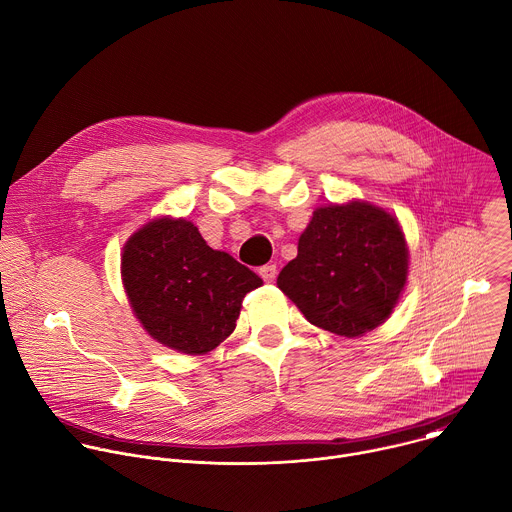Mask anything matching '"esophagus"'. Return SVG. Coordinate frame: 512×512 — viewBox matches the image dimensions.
Wrapping results in <instances>:
<instances>
[{
    "label": "esophagus",
    "mask_w": 512,
    "mask_h": 512,
    "mask_svg": "<svg viewBox=\"0 0 512 512\" xmlns=\"http://www.w3.org/2000/svg\"><path fill=\"white\" fill-rule=\"evenodd\" d=\"M259 275L265 283H271L277 275V267L275 265H263V267H259Z\"/></svg>",
    "instance_id": "esophagus-1"
}]
</instances>
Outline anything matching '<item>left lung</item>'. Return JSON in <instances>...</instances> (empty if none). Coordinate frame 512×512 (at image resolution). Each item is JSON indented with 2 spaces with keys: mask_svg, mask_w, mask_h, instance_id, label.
I'll list each match as a JSON object with an SVG mask.
<instances>
[{
  "mask_svg": "<svg viewBox=\"0 0 512 512\" xmlns=\"http://www.w3.org/2000/svg\"><path fill=\"white\" fill-rule=\"evenodd\" d=\"M406 277L408 247L398 221L352 201L313 211L277 287L309 323L358 337L390 317Z\"/></svg>",
  "mask_w": 512,
  "mask_h": 512,
  "instance_id": "1",
  "label": "left lung"
}]
</instances>
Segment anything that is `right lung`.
I'll use <instances>...</instances> for the list:
<instances>
[{
    "mask_svg": "<svg viewBox=\"0 0 512 512\" xmlns=\"http://www.w3.org/2000/svg\"><path fill=\"white\" fill-rule=\"evenodd\" d=\"M122 281L150 337L183 354H207L227 339L243 297L263 281L215 251L187 219H154L122 251Z\"/></svg>",
    "mask_w": 512,
    "mask_h": 512,
    "instance_id": "add662e5",
    "label": "right lung"
}]
</instances>
